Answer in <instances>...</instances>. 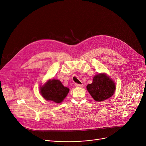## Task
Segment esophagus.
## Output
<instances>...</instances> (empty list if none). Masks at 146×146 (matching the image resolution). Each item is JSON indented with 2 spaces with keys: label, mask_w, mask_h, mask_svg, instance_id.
<instances>
[{
  "label": "esophagus",
  "mask_w": 146,
  "mask_h": 146,
  "mask_svg": "<svg viewBox=\"0 0 146 146\" xmlns=\"http://www.w3.org/2000/svg\"><path fill=\"white\" fill-rule=\"evenodd\" d=\"M75 86H76V87H81V88H82V87H84V85H83L82 84H75Z\"/></svg>",
  "instance_id": "34e87169"
}]
</instances>
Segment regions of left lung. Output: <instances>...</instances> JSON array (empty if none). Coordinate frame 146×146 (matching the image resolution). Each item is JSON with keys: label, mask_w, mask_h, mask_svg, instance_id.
I'll return each instance as SVG.
<instances>
[{"label": "left lung", "mask_w": 146, "mask_h": 146, "mask_svg": "<svg viewBox=\"0 0 146 146\" xmlns=\"http://www.w3.org/2000/svg\"><path fill=\"white\" fill-rule=\"evenodd\" d=\"M87 89L95 100L102 102L112 96L115 84L107 74L99 73L94 76L92 82L87 86Z\"/></svg>", "instance_id": "left-lung-1"}]
</instances>
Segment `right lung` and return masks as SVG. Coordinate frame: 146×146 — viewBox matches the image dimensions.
<instances>
[{
  "mask_svg": "<svg viewBox=\"0 0 146 146\" xmlns=\"http://www.w3.org/2000/svg\"><path fill=\"white\" fill-rule=\"evenodd\" d=\"M69 89L64 87L59 80H48L40 88L41 95L46 100L55 103H61L69 93Z\"/></svg>",
  "mask_w": 146,
  "mask_h": 146,
  "instance_id": "obj_1",
  "label": "right lung"
}]
</instances>
